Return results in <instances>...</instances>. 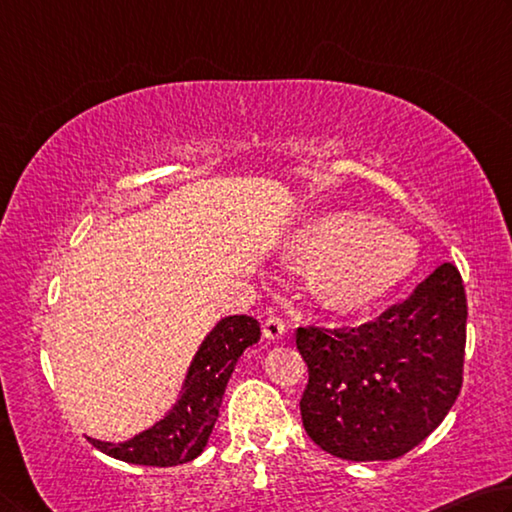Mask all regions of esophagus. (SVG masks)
Listing matches in <instances>:
<instances>
[{"mask_svg":"<svg viewBox=\"0 0 512 512\" xmlns=\"http://www.w3.org/2000/svg\"><path fill=\"white\" fill-rule=\"evenodd\" d=\"M263 333L267 339H281L285 335V321L279 315H270L263 324Z\"/></svg>","mask_w":512,"mask_h":512,"instance_id":"1","label":"esophagus"}]
</instances>
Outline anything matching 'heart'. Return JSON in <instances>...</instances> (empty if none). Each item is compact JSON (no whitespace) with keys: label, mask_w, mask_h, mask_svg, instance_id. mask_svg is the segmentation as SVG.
I'll use <instances>...</instances> for the list:
<instances>
[{"label":"heart","mask_w":512,"mask_h":512,"mask_svg":"<svg viewBox=\"0 0 512 512\" xmlns=\"http://www.w3.org/2000/svg\"><path fill=\"white\" fill-rule=\"evenodd\" d=\"M416 256L405 231L346 209L308 220L288 247L294 270L319 272V297L337 312L364 310L387 297L414 270Z\"/></svg>","instance_id":"heart-1"}]
</instances>
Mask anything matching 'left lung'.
Masks as SVG:
<instances>
[{
  "label": "left lung",
  "mask_w": 512,
  "mask_h": 512,
  "mask_svg": "<svg viewBox=\"0 0 512 512\" xmlns=\"http://www.w3.org/2000/svg\"><path fill=\"white\" fill-rule=\"evenodd\" d=\"M468 301L459 270L438 265L371 321L297 328L308 364L301 420L321 450L391 461L443 423L463 384Z\"/></svg>",
  "instance_id": "1"
}]
</instances>
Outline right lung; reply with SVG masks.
Instances as JSON below:
<instances>
[{"instance_id": "add662e5", "label": "right lung", "mask_w": 512, "mask_h": 512, "mask_svg": "<svg viewBox=\"0 0 512 512\" xmlns=\"http://www.w3.org/2000/svg\"><path fill=\"white\" fill-rule=\"evenodd\" d=\"M258 339L261 326L254 317L233 315L222 319L197 351L177 405L159 423L119 445L96 438L87 441L96 450L125 463L170 468L193 461L209 441L233 366L242 351Z\"/></svg>"}]
</instances>
